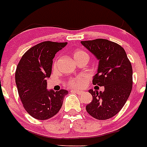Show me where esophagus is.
<instances>
[{
    "instance_id": "obj_1",
    "label": "esophagus",
    "mask_w": 147,
    "mask_h": 147,
    "mask_svg": "<svg viewBox=\"0 0 147 147\" xmlns=\"http://www.w3.org/2000/svg\"><path fill=\"white\" fill-rule=\"evenodd\" d=\"M71 92H76V93H77L78 95H83V94L84 93V91H81V90H71Z\"/></svg>"
}]
</instances>
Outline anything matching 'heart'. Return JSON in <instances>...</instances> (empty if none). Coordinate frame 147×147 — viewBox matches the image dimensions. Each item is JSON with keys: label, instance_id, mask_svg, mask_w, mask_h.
Segmentation results:
<instances>
[{"label": "heart", "instance_id": "b5f03b06", "mask_svg": "<svg viewBox=\"0 0 147 147\" xmlns=\"http://www.w3.org/2000/svg\"><path fill=\"white\" fill-rule=\"evenodd\" d=\"M74 58L76 60V61H78L79 60L83 59V58H87L89 60V55L86 51L83 50H76L74 51L73 53ZM56 66V62L54 63V67ZM86 82V78L83 76H78V77H74V78H70V80H67V85L70 86V87H80L84 85Z\"/></svg>", "mask_w": 147, "mask_h": 147}]
</instances>
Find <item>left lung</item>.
I'll use <instances>...</instances> for the list:
<instances>
[{"instance_id": "obj_1", "label": "left lung", "mask_w": 147, "mask_h": 147, "mask_svg": "<svg viewBox=\"0 0 147 147\" xmlns=\"http://www.w3.org/2000/svg\"><path fill=\"white\" fill-rule=\"evenodd\" d=\"M81 44L99 60L92 84L105 87L103 92L89 90L92 100L86 109L97 120H106L121 111L131 94L133 85L131 63L124 49L115 42L97 38L82 41Z\"/></svg>"}]
</instances>
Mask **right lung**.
Here are the masks:
<instances>
[{"mask_svg":"<svg viewBox=\"0 0 147 147\" xmlns=\"http://www.w3.org/2000/svg\"><path fill=\"white\" fill-rule=\"evenodd\" d=\"M67 42H42L26 51L16 67L15 80L23 108L38 120H47L59 111L68 92L47 90L55 54Z\"/></svg>","mask_w":147,"mask_h":147,"instance_id":"obj_1","label":"right lung"}]
</instances>
